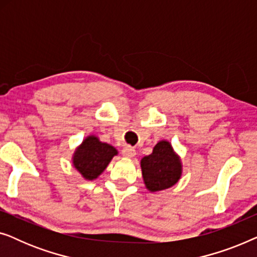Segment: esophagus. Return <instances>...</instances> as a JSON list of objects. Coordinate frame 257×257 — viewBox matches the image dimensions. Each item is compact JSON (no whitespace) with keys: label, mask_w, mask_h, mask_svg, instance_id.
<instances>
[{"label":"esophagus","mask_w":257,"mask_h":257,"mask_svg":"<svg viewBox=\"0 0 257 257\" xmlns=\"http://www.w3.org/2000/svg\"><path fill=\"white\" fill-rule=\"evenodd\" d=\"M121 154L122 157H126V158H133L136 156V150L133 149L131 146H125L124 149L121 150Z\"/></svg>","instance_id":"34e87169"}]
</instances>
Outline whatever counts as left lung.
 Returning a JSON list of instances; mask_svg holds the SVG:
<instances>
[{
  "label": "left lung",
  "instance_id": "1",
  "mask_svg": "<svg viewBox=\"0 0 257 257\" xmlns=\"http://www.w3.org/2000/svg\"><path fill=\"white\" fill-rule=\"evenodd\" d=\"M140 166L144 182L150 192L172 187L180 180L182 174L180 157L167 140H160L153 147L152 153L143 158Z\"/></svg>",
  "mask_w": 257,
  "mask_h": 257
}]
</instances>
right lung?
I'll return each instance as SVG.
<instances>
[{
	"label": "right lung",
	"mask_w": 257,
	"mask_h": 257,
	"mask_svg": "<svg viewBox=\"0 0 257 257\" xmlns=\"http://www.w3.org/2000/svg\"><path fill=\"white\" fill-rule=\"evenodd\" d=\"M118 151L110 144L101 143L96 136H89L77 147L72 164L86 180H94L105 171Z\"/></svg>",
	"instance_id": "add662e5"
}]
</instances>
